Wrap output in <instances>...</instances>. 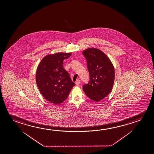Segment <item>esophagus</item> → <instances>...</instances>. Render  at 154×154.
Listing matches in <instances>:
<instances>
[{"instance_id": "obj_1", "label": "esophagus", "mask_w": 154, "mask_h": 154, "mask_svg": "<svg viewBox=\"0 0 154 154\" xmlns=\"http://www.w3.org/2000/svg\"><path fill=\"white\" fill-rule=\"evenodd\" d=\"M80 82H81V81L79 79H77L76 82V84L77 85H79V84H80Z\"/></svg>"}]
</instances>
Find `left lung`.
I'll use <instances>...</instances> for the list:
<instances>
[{
  "label": "left lung",
  "mask_w": 154,
  "mask_h": 154,
  "mask_svg": "<svg viewBox=\"0 0 154 154\" xmlns=\"http://www.w3.org/2000/svg\"><path fill=\"white\" fill-rule=\"evenodd\" d=\"M83 54L90 76V81L84 84L83 90L89 98L98 102L111 92L114 81V68L109 57L100 50L88 48Z\"/></svg>",
  "instance_id": "1"
}]
</instances>
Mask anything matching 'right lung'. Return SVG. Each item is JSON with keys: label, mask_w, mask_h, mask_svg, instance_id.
Returning a JSON list of instances; mask_svg holds the SVG:
<instances>
[{"label": "right lung", "mask_w": 154, "mask_h": 154, "mask_svg": "<svg viewBox=\"0 0 154 154\" xmlns=\"http://www.w3.org/2000/svg\"><path fill=\"white\" fill-rule=\"evenodd\" d=\"M71 53H56L46 56L41 60L36 73L38 88L44 98L56 105L68 98L75 84L64 69L63 61Z\"/></svg>", "instance_id": "obj_1"}]
</instances>
